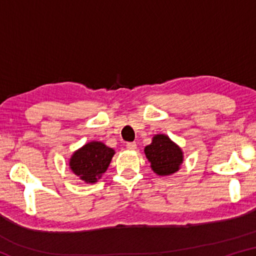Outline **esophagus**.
I'll list each match as a JSON object with an SVG mask.
<instances>
[{
    "mask_svg": "<svg viewBox=\"0 0 256 256\" xmlns=\"http://www.w3.org/2000/svg\"><path fill=\"white\" fill-rule=\"evenodd\" d=\"M126 149H128V150H136V142H128V144H126Z\"/></svg>",
    "mask_w": 256,
    "mask_h": 256,
    "instance_id": "34e87169",
    "label": "esophagus"
}]
</instances>
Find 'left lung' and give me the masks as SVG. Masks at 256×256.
Wrapping results in <instances>:
<instances>
[{
    "instance_id": "obj_1",
    "label": "left lung",
    "mask_w": 256,
    "mask_h": 256,
    "mask_svg": "<svg viewBox=\"0 0 256 256\" xmlns=\"http://www.w3.org/2000/svg\"><path fill=\"white\" fill-rule=\"evenodd\" d=\"M146 157L151 162V168L158 175H170L180 170L183 162V152L167 136L158 134L152 144L144 148Z\"/></svg>"
}]
</instances>
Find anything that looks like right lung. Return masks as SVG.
<instances>
[{"instance_id":"add662e5","label":"right lung","mask_w":256,"mask_h":256,"mask_svg":"<svg viewBox=\"0 0 256 256\" xmlns=\"http://www.w3.org/2000/svg\"><path fill=\"white\" fill-rule=\"evenodd\" d=\"M114 150L102 142H90L76 151L70 159V167L86 183H94L107 170Z\"/></svg>"}]
</instances>
